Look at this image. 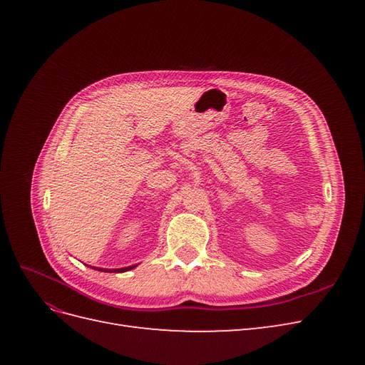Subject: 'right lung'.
Instances as JSON below:
<instances>
[{
	"mask_svg": "<svg viewBox=\"0 0 365 365\" xmlns=\"http://www.w3.org/2000/svg\"><path fill=\"white\" fill-rule=\"evenodd\" d=\"M88 267H90V264H88ZM135 267H138V263H137V264H130V267H126V268H114V269H109V268H96V267H90V268L97 269V271H102V272H126V271L134 269Z\"/></svg>",
	"mask_w": 365,
	"mask_h": 365,
	"instance_id": "obj_1",
	"label": "right lung"
}]
</instances>
